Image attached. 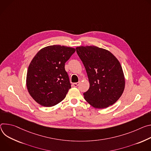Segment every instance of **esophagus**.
Listing matches in <instances>:
<instances>
[{"label":"esophagus","instance_id":"1","mask_svg":"<svg viewBox=\"0 0 151 151\" xmlns=\"http://www.w3.org/2000/svg\"><path fill=\"white\" fill-rule=\"evenodd\" d=\"M80 84V82H77V83H73V86L74 87H77L78 86V85Z\"/></svg>","mask_w":151,"mask_h":151}]
</instances>
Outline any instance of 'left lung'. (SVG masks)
Returning <instances> with one entry per match:
<instances>
[{"instance_id": "8db88e82", "label": "left lung", "mask_w": 151, "mask_h": 151, "mask_svg": "<svg viewBox=\"0 0 151 151\" xmlns=\"http://www.w3.org/2000/svg\"><path fill=\"white\" fill-rule=\"evenodd\" d=\"M76 52L89 81V89L84 93L86 101L95 109H105L114 104L125 85L119 61L109 50L96 46L77 47Z\"/></svg>"}]
</instances>
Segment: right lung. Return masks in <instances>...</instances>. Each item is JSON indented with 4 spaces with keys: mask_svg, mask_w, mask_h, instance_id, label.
Listing matches in <instances>:
<instances>
[{
    "mask_svg": "<svg viewBox=\"0 0 151 151\" xmlns=\"http://www.w3.org/2000/svg\"><path fill=\"white\" fill-rule=\"evenodd\" d=\"M76 49L63 45L41 48L31 60L27 72L26 86L32 98L44 107H52L65 98L71 88L65 63Z\"/></svg>",
    "mask_w": 151,
    "mask_h": 151,
    "instance_id": "obj_1",
    "label": "right lung"
}]
</instances>
